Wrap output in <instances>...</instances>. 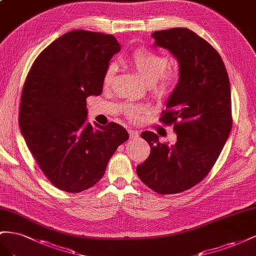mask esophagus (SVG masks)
I'll return each mask as SVG.
<instances>
[{"label":"esophagus","mask_w":256,"mask_h":256,"mask_svg":"<svg viewBox=\"0 0 256 256\" xmlns=\"http://www.w3.org/2000/svg\"><path fill=\"white\" fill-rule=\"evenodd\" d=\"M128 134H130V138H132V140H137L140 135H138V132L133 130H128Z\"/></svg>","instance_id":"1"}]
</instances>
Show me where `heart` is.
<instances>
[{
  "label": "heart",
  "mask_w": 256,
  "mask_h": 256,
  "mask_svg": "<svg viewBox=\"0 0 256 256\" xmlns=\"http://www.w3.org/2000/svg\"><path fill=\"white\" fill-rule=\"evenodd\" d=\"M130 62L146 84H150L152 91L156 96H162L170 90L174 80V74L170 70L165 72L168 65V61L165 56L140 48L136 49L130 54ZM116 70H118V64L116 62H110L107 65L103 76V84L105 86L112 84ZM147 112L148 107L146 105L126 104L124 106V112L130 119L134 121L140 120L142 116Z\"/></svg>",
  "instance_id": "obj_1"
}]
</instances>
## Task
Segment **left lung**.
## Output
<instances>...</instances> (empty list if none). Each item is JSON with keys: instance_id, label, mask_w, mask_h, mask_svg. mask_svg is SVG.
<instances>
[{"instance_id": "left-lung-1", "label": "left lung", "mask_w": 256, "mask_h": 256, "mask_svg": "<svg viewBox=\"0 0 256 256\" xmlns=\"http://www.w3.org/2000/svg\"><path fill=\"white\" fill-rule=\"evenodd\" d=\"M154 46L170 51L179 65V80L160 116L174 123L177 142L160 144L144 130L151 152L137 166L138 177L158 194H176L205 178L228 140L232 128L230 86L225 65L208 42L186 28L156 31Z\"/></svg>"}]
</instances>
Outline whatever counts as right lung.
Here are the masks:
<instances>
[{
  "instance_id": "add662e5",
  "label": "right lung",
  "mask_w": 256,
  "mask_h": 256,
  "mask_svg": "<svg viewBox=\"0 0 256 256\" xmlns=\"http://www.w3.org/2000/svg\"><path fill=\"white\" fill-rule=\"evenodd\" d=\"M120 44L112 35L65 33L36 58L21 94L19 126L42 172L58 188L78 193L104 176L128 140L114 122L86 121V98L103 91L104 72Z\"/></svg>"
}]
</instances>
